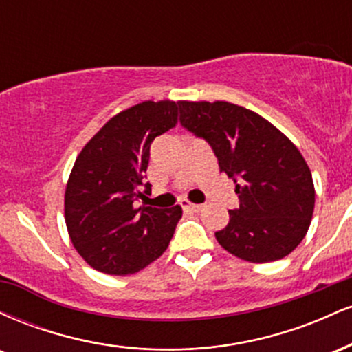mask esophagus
<instances>
[{"label": "esophagus", "mask_w": 352, "mask_h": 352, "mask_svg": "<svg viewBox=\"0 0 352 352\" xmlns=\"http://www.w3.org/2000/svg\"><path fill=\"white\" fill-rule=\"evenodd\" d=\"M180 205H182V208L185 210V212H200L201 207H204V205L190 204V201H187V200H182Z\"/></svg>", "instance_id": "34e87169"}]
</instances>
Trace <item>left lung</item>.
I'll return each mask as SVG.
<instances>
[{
    "label": "left lung",
    "instance_id": "left-lung-1",
    "mask_svg": "<svg viewBox=\"0 0 352 352\" xmlns=\"http://www.w3.org/2000/svg\"><path fill=\"white\" fill-rule=\"evenodd\" d=\"M180 125L204 139L220 172L235 180L240 207L215 233L228 253L253 263L281 260L301 243L314 210L308 164L273 124L235 104L182 100Z\"/></svg>",
    "mask_w": 352,
    "mask_h": 352
}]
</instances>
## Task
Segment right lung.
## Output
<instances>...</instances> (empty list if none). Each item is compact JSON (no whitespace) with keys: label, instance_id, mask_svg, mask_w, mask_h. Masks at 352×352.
<instances>
[{"label":"right lung","instance_id":"1","mask_svg":"<svg viewBox=\"0 0 352 352\" xmlns=\"http://www.w3.org/2000/svg\"><path fill=\"white\" fill-rule=\"evenodd\" d=\"M179 102H145L112 117L76 159L66 187V225L92 268L132 274L162 254L182 218L179 205H137L151 184L145 170L153 139L175 127Z\"/></svg>","mask_w":352,"mask_h":352}]
</instances>
